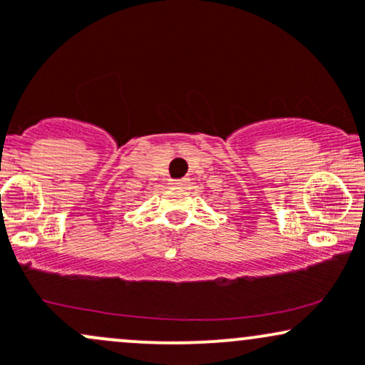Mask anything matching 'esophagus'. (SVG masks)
Instances as JSON below:
<instances>
[{
    "mask_svg": "<svg viewBox=\"0 0 365 365\" xmlns=\"http://www.w3.org/2000/svg\"><path fill=\"white\" fill-rule=\"evenodd\" d=\"M184 182H186V179H170L172 186H182Z\"/></svg>",
    "mask_w": 365,
    "mask_h": 365,
    "instance_id": "obj_1",
    "label": "esophagus"
}]
</instances>
